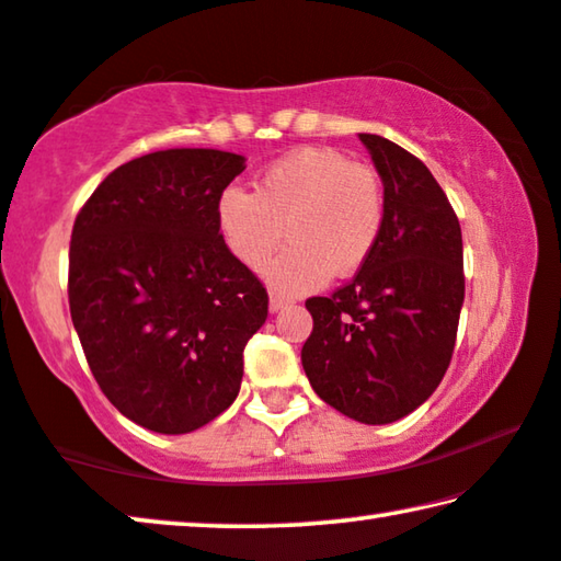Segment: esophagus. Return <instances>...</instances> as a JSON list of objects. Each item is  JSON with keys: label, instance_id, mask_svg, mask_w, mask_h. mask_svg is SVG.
I'll return each mask as SVG.
<instances>
[{"label": "esophagus", "instance_id": "34e87169", "mask_svg": "<svg viewBox=\"0 0 561 561\" xmlns=\"http://www.w3.org/2000/svg\"><path fill=\"white\" fill-rule=\"evenodd\" d=\"M291 302H295V299L287 297V295H282V291H272V295H270V309H272V312H279V309L289 307Z\"/></svg>", "mask_w": 561, "mask_h": 561}]
</instances>
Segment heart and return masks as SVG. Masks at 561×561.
I'll return each instance as SVG.
<instances>
[{"mask_svg": "<svg viewBox=\"0 0 561 561\" xmlns=\"http://www.w3.org/2000/svg\"><path fill=\"white\" fill-rule=\"evenodd\" d=\"M386 224V196L373 165L324 146H305L272 161L252 181L221 191L216 227L239 264L259 270L284 237L289 244L266 266L284 291H307L363 270Z\"/></svg>", "mask_w": 561, "mask_h": 561, "instance_id": "1", "label": "heart"}]
</instances>
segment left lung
<instances>
[{"label":"left lung","mask_w":561,"mask_h":561,"mask_svg":"<svg viewBox=\"0 0 561 561\" xmlns=\"http://www.w3.org/2000/svg\"><path fill=\"white\" fill-rule=\"evenodd\" d=\"M382 179L386 224L363 270L309 297L302 367L324 403L367 425L413 413L438 388L463 305L461 224L421 158L360 133Z\"/></svg>","instance_id":"8db88e82"}]
</instances>
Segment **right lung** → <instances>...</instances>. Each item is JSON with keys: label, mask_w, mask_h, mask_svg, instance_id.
I'll use <instances>...</instances> for the list:
<instances>
[{"label": "right lung", "mask_w": 561, "mask_h": 561, "mask_svg": "<svg viewBox=\"0 0 561 561\" xmlns=\"http://www.w3.org/2000/svg\"><path fill=\"white\" fill-rule=\"evenodd\" d=\"M244 156L171 148L133 158L72 227L67 297L105 398L148 431L191 433L237 400L270 295L216 227Z\"/></svg>", "instance_id": "add662e5"}]
</instances>
